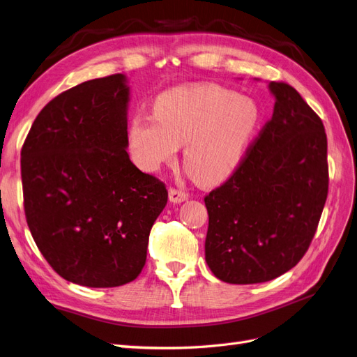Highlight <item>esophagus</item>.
I'll list each match as a JSON object with an SVG mask.
<instances>
[{
  "mask_svg": "<svg viewBox=\"0 0 357 357\" xmlns=\"http://www.w3.org/2000/svg\"><path fill=\"white\" fill-rule=\"evenodd\" d=\"M169 201L174 202V204H180V202L186 201L189 198V195L186 194V192L183 190H178V189H169Z\"/></svg>",
  "mask_w": 357,
  "mask_h": 357,
  "instance_id": "obj_1",
  "label": "esophagus"
}]
</instances>
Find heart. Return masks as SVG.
<instances>
[{"mask_svg":"<svg viewBox=\"0 0 357 357\" xmlns=\"http://www.w3.org/2000/svg\"><path fill=\"white\" fill-rule=\"evenodd\" d=\"M259 121L258 105L218 85L178 86L160 94L153 114H135L128 139L132 160L149 172L183 149V165L201 185L233 174Z\"/></svg>","mask_w":357,"mask_h":357,"instance_id":"b5f03b06","label":"heart"}]
</instances>
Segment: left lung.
I'll use <instances>...</instances> for the list:
<instances>
[{
  "label": "left lung",
  "mask_w": 357,
  "mask_h": 357,
  "mask_svg": "<svg viewBox=\"0 0 357 357\" xmlns=\"http://www.w3.org/2000/svg\"><path fill=\"white\" fill-rule=\"evenodd\" d=\"M273 115L236 172L204 198L206 261L228 284L267 282L310 248L329 186L324 126L291 85L268 82Z\"/></svg>",
  "instance_id": "8db88e82"
}]
</instances>
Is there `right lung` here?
Here are the masks:
<instances>
[{"label": "right lung", "instance_id": "right-lung-1", "mask_svg": "<svg viewBox=\"0 0 357 357\" xmlns=\"http://www.w3.org/2000/svg\"><path fill=\"white\" fill-rule=\"evenodd\" d=\"M126 75L82 82L37 115L21 151L26 224L66 281L111 288L137 278L165 208L162 181L129 155Z\"/></svg>", "mask_w": 357, "mask_h": 357}]
</instances>
